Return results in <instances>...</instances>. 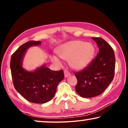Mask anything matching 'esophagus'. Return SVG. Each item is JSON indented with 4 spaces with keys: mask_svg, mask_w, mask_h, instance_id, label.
I'll return each instance as SVG.
<instances>
[{
    "mask_svg": "<svg viewBox=\"0 0 128 128\" xmlns=\"http://www.w3.org/2000/svg\"><path fill=\"white\" fill-rule=\"evenodd\" d=\"M64 77H65V78H67V77H68L70 74V73L68 70H65L64 71Z\"/></svg>",
    "mask_w": 128,
    "mask_h": 128,
    "instance_id": "34e87169",
    "label": "esophagus"
}]
</instances>
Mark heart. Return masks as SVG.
I'll use <instances>...</instances> for the list:
<instances>
[{
    "label": "heart",
    "instance_id": "heart-1",
    "mask_svg": "<svg viewBox=\"0 0 128 128\" xmlns=\"http://www.w3.org/2000/svg\"><path fill=\"white\" fill-rule=\"evenodd\" d=\"M60 58L52 56V60L57 65L62 64L60 58L69 60L73 68L81 69L85 68L91 62L95 50L92 44L86 43L81 41H72L64 43L57 50Z\"/></svg>",
    "mask_w": 128,
    "mask_h": 128
}]
</instances>
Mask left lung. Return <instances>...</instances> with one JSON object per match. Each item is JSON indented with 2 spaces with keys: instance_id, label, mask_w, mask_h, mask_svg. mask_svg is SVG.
Segmentation results:
<instances>
[{
  "instance_id": "left-lung-1",
  "label": "left lung",
  "mask_w": 128,
  "mask_h": 128,
  "mask_svg": "<svg viewBox=\"0 0 128 128\" xmlns=\"http://www.w3.org/2000/svg\"><path fill=\"white\" fill-rule=\"evenodd\" d=\"M92 39L97 43L99 52L88 66L74 73L78 80L76 91L84 98L101 94L114 77L115 59L113 49L102 38L92 37Z\"/></svg>"
}]
</instances>
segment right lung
Masks as SVG:
<instances>
[{
    "instance_id": "obj_1",
    "label": "right lung",
    "mask_w": 128,
    "mask_h": 128,
    "mask_svg": "<svg viewBox=\"0 0 128 128\" xmlns=\"http://www.w3.org/2000/svg\"><path fill=\"white\" fill-rule=\"evenodd\" d=\"M41 41L24 43L14 52L10 60V69L14 87L27 101L43 104L55 96L57 86L64 78L62 70H52L45 64L34 72H28L22 67V60L29 47L41 44Z\"/></svg>"
}]
</instances>
